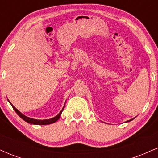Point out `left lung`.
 Returning <instances> with one entry per match:
<instances>
[{"label": "left lung", "instance_id": "obj_1", "mask_svg": "<svg viewBox=\"0 0 158 158\" xmlns=\"http://www.w3.org/2000/svg\"><path fill=\"white\" fill-rule=\"evenodd\" d=\"M132 119H130V120H128V121H127V122H129V121H131V120H132Z\"/></svg>", "mask_w": 158, "mask_h": 158}]
</instances>
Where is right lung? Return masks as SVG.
Listing matches in <instances>:
<instances>
[{
    "label": "right lung",
    "mask_w": 158,
    "mask_h": 158,
    "mask_svg": "<svg viewBox=\"0 0 158 158\" xmlns=\"http://www.w3.org/2000/svg\"><path fill=\"white\" fill-rule=\"evenodd\" d=\"M9 102H10V101H9ZM10 103L11 104L10 102ZM11 106H12V108H13L14 110H15L16 113H17L18 115H19L21 119H23L24 121H26L27 123H31V124H34V125H49V124H52V123L56 122V121H57L58 119H59V117H60L61 112H62V110H64V106L63 107L62 110H61L60 113L58 114L57 116H56L55 117H53V118L49 119H35L30 118V117H27V116L23 115V114H21L19 110L16 109L15 107L12 106V104H11Z\"/></svg>",
    "instance_id": "1"
}]
</instances>
